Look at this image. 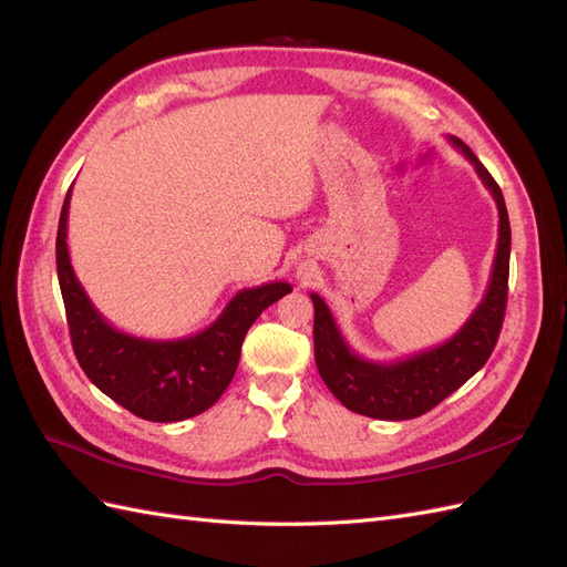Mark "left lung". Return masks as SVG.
Returning a JSON list of instances; mask_svg holds the SVG:
<instances>
[{
  "label": "left lung",
  "instance_id": "8db88e82",
  "mask_svg": "<svg viewBox=\"0 0 567 567\" xmlns=\"http://www.w3.org/2000/svg\"><path fill=\"white\" fill-rule=\"evenodd\" d=\"M450 142L475 165L477 177L489 188L499 210V241H496L487 293L447 342L390 364L369 362L352 352L336 326L329 305L317 293H310L315 302V359L319 375L340 404L354 414L381 421H406L425 414L485 367L499 338L508 298L511 257L506 203L499 184L475 158V153L456 136H450Z\"/></svg>",
  "mask_w": 567,
  "mask_h": 567
}]
</instances>
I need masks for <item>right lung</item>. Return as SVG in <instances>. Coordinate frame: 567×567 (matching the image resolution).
Listing matches in <instances>:
<instances>
[{
	"label": "right lung",
	"mask_w": 567,
	"mask_h": 567,
	"mask_svg": "<svg viewBox=\"0 0 567 567\" xmlns=\"http://www.w3.org/2000/svg\"><path fill=\"white\" fill-rule=\"evenodd\" d=\"M68 188L56 234V271L71 342L82 371L113 402L134 416L173 423L203 414L231 383L252 321L271 302L290 293V284L271 281L238 290L208 329L177 340H148L113 329L78 281L68 255Z\"/></svg>",
	"instance_id": "obj_1"
}]
</instances>
